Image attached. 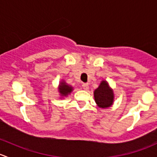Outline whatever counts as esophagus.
<instances>
[{
    "mask_svg": "<svg viewBox=\"0 0 157 157\" xmlns=\"http://www.w3.org/2000/svg\"><path fill=\"white\" fill-rule=\"evenodd\" d=\"M82 87H83V90H87L88 89H89V85H88V83H83V84H82Z\"/></svg>",
    "mask_w": 157,
    "mask_h": 157,
    "instance_id": "1",
    "label": "esophagus"
}]
</instances>
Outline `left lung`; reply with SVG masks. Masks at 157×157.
Segmentation results:
<instances>
[{
	"instance_id": "1",
	"label": "left lung",
	"mask_w": 157,
	"mask_h": 157,
	"mask_svg": "<svg viewBox=\"0 0 157 157\" xmlns=\"http://www.w3.org/2000/svg\"><path fill=\"white\" fill-rule=\"evenodd\" d=\"M94 98L96 104L100 108L109 107L113 102L114 95L106 81H102L99 86L94 91Z\"/></svg>"
}]
</instances>
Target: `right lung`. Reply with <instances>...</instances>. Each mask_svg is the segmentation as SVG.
<instances>
[{
	"mask_svg": "<svg viewBox=\"0 0 157 157\" xmlns=\"http://www.w3.org/2000/svg\"><path fill=\"white\" fill-rule=\"evenodd\" d=\"M72 90V87L71 86H68V85L66 84L64 82H61V85L59 86V92L62 96H67L69 93H71Z\"/></svg>",
	"mask_w": 157,
	"mask_h": 157,
	"instance_id": "1",
	"label": "right lung"
}]
</instances>
